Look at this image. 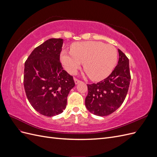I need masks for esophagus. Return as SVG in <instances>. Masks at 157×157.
Wrapping results in <instances>:
<instances>
[{"label": "esophagus", "mask_w": 157, "mask_h": 157, "mask_svg": "<svg viewBox=\"0 0 157 157\" xmlns=\"http://www.w3.org/2000/svg\"><path fill=\"white\" fill-rule=\"evenodd\" d=\"M74 80H75V82L76 84H77L78 83H79V82H80V80H78V79H77V78H74Z\"/></svg>", "instance_id": "34e87169"}]
</instances>
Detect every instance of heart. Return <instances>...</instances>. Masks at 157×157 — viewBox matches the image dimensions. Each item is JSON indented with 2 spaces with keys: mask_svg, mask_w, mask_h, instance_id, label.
Here are the masks:
<instances>
[{
  "mask_svg": "<svg viewBox=\"0 0 157 157\" xmlns=\"http://www.w3.org/2000/svg\"><path fill=\"white\" fill-rule=\"evenodd\" d=\"M118 58L115 46L99 41L77 42L72 45L71 52L62 51L61 61L71 74H75L82 63L90 78L101 80L110 75Z\"/></svg>",
  "mask_w": 157,
  "mask_h": 157,
  "instance_id": "heart-1",
  "label": "heart"
}]
</instances>
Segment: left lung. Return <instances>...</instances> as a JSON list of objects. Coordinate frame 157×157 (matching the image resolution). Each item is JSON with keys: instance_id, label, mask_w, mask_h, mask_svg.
<instances>
[{"instance_id": "obj_1", "label": "left lung", "mask_w": 157, "mask_h": 157, "mask_svg": "<svg viewBox=\"0 0 157 157\" xmlns=\"http://www.w3.org/2000/svg\"><path fill=\"white\" fill-rule=\"evenodd\" d=\"M118 51V64L111 75L96 84H87L88 92L85 105L94 115H111L121 106L126 98L131 79L129 59L121 50Z\"/></svg>"}]
</instances>
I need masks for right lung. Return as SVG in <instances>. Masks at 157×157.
<instances>
[{
	"mask_svg": "<svg viewBox=\"0 0 157 157\" xmlns=\"http://www.w3.org/2000/svg\"><path fill=\"white\" fill-rule=\"evenodd\" d=\"M63 39H50L37 46L25 62L23 84L31 106L42 115L53 117L67 106L73 77L59 61Z\"/></svg>",
	"mask_w": 157,
	"mask_h": 157,
	"instance_id": "obj_1",
	"label": "right lung"
}]
</instances>
